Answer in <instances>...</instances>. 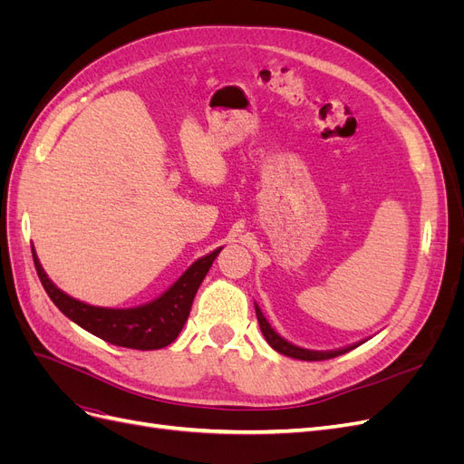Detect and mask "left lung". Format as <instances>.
<instances>
[{
  "label": "left lung",
  "instance_id": "1",
  "mask_svg": "<svg viewBox=\"0 0 464 464\" xmlns=\"http://www.w3.org/2000/svg\"><path fill=\"white\" fill-rule=\"evenodd\" d=\"M256 314H257V321H259V327H261V333L266 339V343H269L276 353L285 354V356H290V358H296V360H305V362H317V360H329V358H336L341 354H346L348 350L356 348L358 344L354 346H346V348H341V350H331V353H317V350H305V348H300L296 344H292L288 341H285L283 336H280L278 333L273 331V327L269 325V321H266L261 314L259 307L256 305ZM362 344V343H360Z\"/></svg>",
  "mask_w": 464,
  "mask_h": 464
}]
</instances>
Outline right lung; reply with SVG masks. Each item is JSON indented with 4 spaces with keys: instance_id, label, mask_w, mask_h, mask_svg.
<instances>
[{
    "instance_id": "add662e5",
    "label": "right lung",
    "mask_w": 464,
    "mask_h": 464,
    "mask_svg": "<svg viewBox=\"0 0 464 464\" xmlns=\"http://www.w3.org/2000/svg\"><path fill=\"white\" fill-rule=\"evenodd\" d=\"M220 249H215L213 254L195 261L160 298L145 305L130 307V310L96 307L67 296L42 269L34 247L33 259L40 283L44 286L50 300L58 305V310L65 317L75 321L79 327L110 344L133 350H157L174 343L179 331L184 329L195 294H198L199 285L203 283L210 265L220 254Z\"/></svg>"
}]
</instances>
